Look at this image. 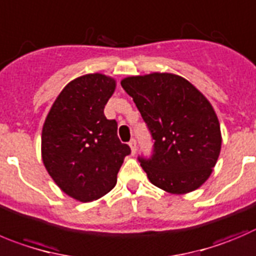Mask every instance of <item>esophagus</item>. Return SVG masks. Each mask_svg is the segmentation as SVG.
I'll use <instances>...</instances> for the list:
<instances>
[{"mask_svg": "<svg viewBox=\"0 0 256 256\" xmlns=\"http://www.w3.org/2000/svg\"><path fill=\"white\" fill-rule=\"evenodd\" d=\"M128 145H130V148H131V152H132V154H135L136 149H138V142H136V140L131 139L130 142H128Z\"/></svg>", "mask_w": 256, "mask_h": 256, "instance_id": "1", "label": "esophagus"}]
</instances>
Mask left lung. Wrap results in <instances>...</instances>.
Masks as SVG:
<instances>
[{
    "mask_svg": "<svg viewBox=\"0 0 256 256\" xmlns=\"http://www.w3.org/2000/svg\"><path fill=\"white\" fill-rule=\"evenodd\" d=\"M121 86L154 140L152 154L138 158L150 182L173 194L200 187L216 166L222 142L218 118L206 97L170 73L128 77Z\"/></svg>",
    "mask_w": 256,
    "mask_h": 256,
    "instance_id": "obj_1",
    "label": "left lung"
}]
</instances>
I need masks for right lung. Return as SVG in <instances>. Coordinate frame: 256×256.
I'll use <instances>...</instances> for the list:
<instances>
[{"mask_svg":"<svg viewBox=\"0 0 256 256\" xmlns=\"http://www.w3.org/2000/svg\"><path fill=\"white\" fill-rule=\"evenodd\" d=\"M116 83L104 74L72 80L52 104L42 126V162L54 182L80 202L98 200L114 187L124 158L131 152L117 136L104 106Z\"/></svg>","mask_w":256,"mask_h":256,"instance_id":"1","label":"right lung"}]
</instances>
